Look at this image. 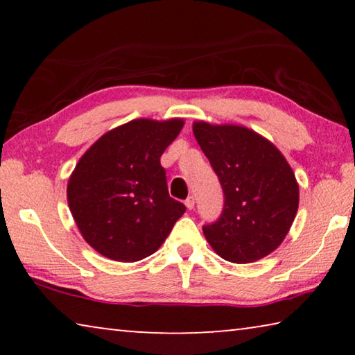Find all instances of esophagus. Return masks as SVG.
<instances>
[{
  "label": "esophagus",
  "mask_w": 355,
  "mask_h": 355,
  "mask_svg": "<svg viewBox=\"0 0 355 355\" xmlns=\"http://www.w3.org/2000/svg\"><path fill=\"white\" fill-rule=\"evenodd\" d=\"M184 205H186V208H188V209H192V208H194V205H196V200H194V197L189 196L188 199L184 200Z\"/></svg>",
  "instance_id": "obj_1"
}]
</instances>
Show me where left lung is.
Listing matches in <instances>:
<instances>
[{
    "instance_id": "obj_1",
    "label": "left lung",
    "mask_w": 355,
    "mask_h": 355,
    "mask_svg": "<svg viewBox=\"0 0 355 355\" xmlns=\"http://www.w3.org/2000/svg\"><path fill=\"white\" fill-rule=\"evenodd\" d=\"M192 131L224 191L220 216L202 227L207 241L232 263L271 254L299 207V186L284 155L255 131L236 125L196 122Z\"/></svg>"
}]
</instances>
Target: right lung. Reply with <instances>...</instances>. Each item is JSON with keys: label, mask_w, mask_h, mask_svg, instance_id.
Segmentation results:
<instances>
[{"label": "right lung", "mask_w": 355, "mask_h": 355, "mask_svg": "<svg viewBox=\"0 0 355 355\" xmlns=\"http://www.w3.org/2000/svg\"><path fill=\"white\" fill-rule=\"evenodd\" d=\"M183 120L137 119L107 131L78 161L67 184L83 238L106 258L139 261L155 254L186 207L167 191L159 158Z\"/></svg>", "instance_id": "obj_1"}]
</instances>
